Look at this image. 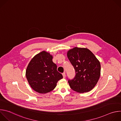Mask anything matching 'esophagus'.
<instances>
[{"mask_svg": "<svg viewBox=\"0 0 121 121\" xmlns=\"http://www.w3.org/2000/svg\"><path fill=\"white\" fill-rule=\"evenodd\" d=\"M62 75H63V78H65V72L63 73H62Z\"/></svg>", "mask_w": 121, "mask_h": 121, "instance_id": "1", "label": "esophagus"}]
</instances>
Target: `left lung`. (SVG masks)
Instances as JSON below:
<instances>
[{
	"label": "left lung",
	"instance_id": "8db88e82",
	"mask_svg": "<svg viewBox=\"0 0 121 121\" xmlns=\"http://www.w3.org/2000/svg\"><path fill=\"white\" fill-rule=\"evenodd\" d=\"M67 55L76 73L73 79L67 78L70 88L80 93L91 91L100 77L99 62L87 48L75 47L69 51Z\"/></svg>",
	"mask_w": 121,
	"mask_h": 121
}]
</instances>
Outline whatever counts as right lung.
<instances>
[{
    "label": "right lung",
    "instance_id": "1",
    "mask_svg": "<svg viewBox=\"0 0 121 121\" xmlns=\"http://www.w3.org/2000/svg\"><path fill=\"white\" fill-rule=\"evenodd\" d=\"M53 56L43 51L34 56L29 63L26 71L27 80L31 88L39 93L53 91L62 75L57 70Z\"/></svg>",
    "mask_w": 121,
    "mask_h": 121
}]
</instances>
